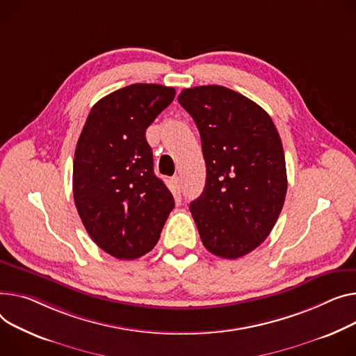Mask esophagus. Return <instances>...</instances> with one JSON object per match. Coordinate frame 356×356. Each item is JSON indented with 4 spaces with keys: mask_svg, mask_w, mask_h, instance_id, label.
<instances>
[{
    "mask_svg": "<svg viewBox=\"0 0 356 356\" xmlns=\"http://www.w3.org/2000/svg\"><path fill=\"white\" fill-rule=\"evenodd\" d=\"M173 183H175L176 191L180 192V188H181V179H180L179 176H175V177H173Z\"/></svg>",
    "mask_w": 356,
    "mask_h": 356,
    "instance_id": "1",
    "label": "esophagus"
}]
</instances>
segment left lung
<instances>
[{
	"label": "left lung",
	"mask_w": 356,
	"mask_h": 356,
	"mask_svg": "<svg viewBox=\"0 0 356 356\" xmlns=\"http://www.w3.org/2000/svg\"><path fill=\"white\" fill-rule=\"evenodd\" d=\"M179 103L193 117L206 161L204 191L191 203L204 248L225 259L254 250L285 203V153L270 115L222 86L184 88Z\"/></svg>",
	"instance_id": "left-lung-1"
}]
</instances>
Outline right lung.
Listing matches in <instances>:
<instances>
[{"instance_id":"obj_1","label":"right lung","mask_w":356,"mask_h":356,"mask_svg":"<svg viewBox=\"0 0 356 356\" xmlns=\"http://www.w3.org/2000/svg\"><path fill=\"white\" fill-rule=\"evenodd\" d=\"M160 84H131L90 110L73 163V195L80 219L108 254L133 260L150 252L175 207L153 172L146 130L175 99Z\"/></svg>"}]
</instances>
